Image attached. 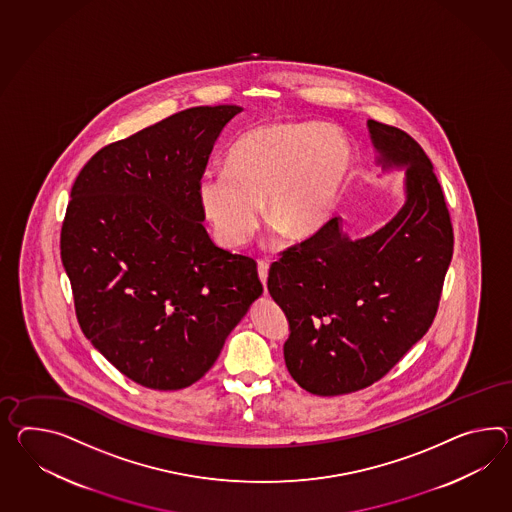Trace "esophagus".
<instances>
[{
	"label": "esophagus",
	"instance_id": "obj_1",
	"mask_svg": "<svg viewBox=\"0 0 512 512\" xmlns=\"http://www.w3.org/2000/svg\"><path fill=\"white\" fill-rule=\"evenodd\" d=\"M257 270H259V279H261L262 285L266 287V279H268V270H270V262L259 261V266H257Z\"/></svg>",
	"mask_w": 512,
	"mask_h": 512
}]
</instances>
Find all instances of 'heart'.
Returning a JSON list of instances; mask_svg holds the SVG:
<instances>
[{"instance_id": "b5f03b06", "label": "heart", "mask_w": 512, "mask_h": 512, "mask_svg": "<svg viewBox=\"0 0 512 512\" xmlns=\"http://www.w3.org/2000/svg\"><path fill=\"white\" fill-rule=\"evenodd\" d=\"M353 168L348 138L335 127L274 122L231 144L227 166L198 179L201 211L225 246H244L264 211L292 238L314 235L337 209Z\"/></svg>"}]
</instances>
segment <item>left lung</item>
Segmentation results:
<instances>
[{"label": "left lung", "instance_id": "obj_1", "mask_svg": "<svg viewBox=\"0 0 512 512\" xmlns=\"http://www.w3.org/2000/svg\"><path fill=\"white\" fill-rule=\"evenodd\" d=\"M377 163L407 168L401 211L370 237L351 240L331 218L279 253L268 290L285 311V362L316 396L374 385L424 337L453 255V227L433 164L405 131L368 120Z\"/></svg>", "mask_w": 512, "mask_h": 512}]
</instances>
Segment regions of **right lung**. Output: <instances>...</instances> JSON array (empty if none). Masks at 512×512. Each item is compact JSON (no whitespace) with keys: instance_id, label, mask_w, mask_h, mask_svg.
<instances>
[{"instance_id":"obj_1","label":"right lung","mask_w":512,"mask_h":512,"mask_svg":"<svg viewBox=\"0 0 512 512\" xmlns=\"http://www.w3.org/2000/svg\"><path fill=\"white\" fill-rule=\"evenodd\" d=\"M242 109L192 107L101 148L77 175L61 229L75 316L142 387L200 381L259 300L257 262L203 227L198 179Z\"/></svg>"}]
</instances>
